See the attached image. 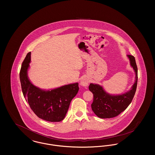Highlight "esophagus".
Returning <instances> with one entry per match:
<instances>
[{
    "mask_svg": "<svg viewBox=\"0 0 155 155\" xmlns=\"http://www.w3.org/2000/svg\"><path fill=\"white\" fill-rule=\"evenodd\" d=\"M89 82V81L88 79L87 78H84L81 81L80 85L83 87H87L88 85Z\"/></svg>",
    "mask_w": 155,
    "mask_h": 155,
    "instance_id": "obj_1",
    "label": "esophagus"
}]
</instances>
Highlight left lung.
Returning <instances> with one entry per match:
<instances>
[{
	"mask_svg": "<svg viewBox=\"0 0 155 155\" xmlns=\"http://www.w3.org/2000/svg\"><path fill=\"white\" fill-rule=\"evenodd\" d=\"M127 57L135 73V82L130 91L114 95L106 92L100 85L90 84L89 86V89L94 95L91 108L98 117L106 119L117 116L128 107L133 100L137 86L138 68L135 57L131 55H127Z\"/></svg>",
	"mask_w": 155,
	"mask_h": 155,
	"instance_id": "8db88e82",
	"label": "left lung"
}]
</instances>
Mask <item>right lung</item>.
Listing matches in <instances>:
<instances>
[{
	"instance_id": "1",
	"label": "right lung",
	"mask_w": 155,
	"mask_h": 155,
	"mask_svg": "<svg viewBox=\"0 0 155 155\" xmlns=\"http://www.w3.org/2000/svg\"><path fill=\"white\" fill-rule=\"evenodd\" d=\"M31 61L28 52L22 63L20 79L22 93L33 112L39 118L49 122H60L64 119L72 99L79 91L78 83L45 91L30 81L27 71Z\"/></svg>"
}]
</instances>
